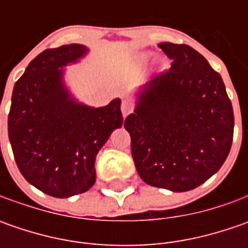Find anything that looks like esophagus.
<instances>
[{"mask_svg": "<svg viewBox=\"0 0 248 248\" xmlns=\"http://www.w3.org/2000/svg\"><path fill=\"white\" fill-rule=\"evenodd\" d=\"M134 111V105L128 102V100H123L121 103V113H123V117H127L128 114H131Z\"/></svg>", "mask_w": 248, "mask_h": 248, "instance_id": "obj_1", "label": "esophagus"}]
</instances>
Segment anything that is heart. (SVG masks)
I'll return each mask as SVG.
<instances>
[{
  "instance_id": "heart-1",
  "label": "heart",
  "mask_w": 248,
  "mask_h": 248,
  "mask_svg": "<svg viewBox=\"0 0 248 248\" xmlns=\"http://www.w3.org/2000/svg\"><path fill=\"white\" fill-rule=\"evenodd\" d=\"M148 59H149L148 55H143V56H142V61H148Z\"/></svg>"
}]
</instances>
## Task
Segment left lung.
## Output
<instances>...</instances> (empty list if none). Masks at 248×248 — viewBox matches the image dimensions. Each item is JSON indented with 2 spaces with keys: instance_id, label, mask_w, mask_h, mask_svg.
<instances>
[{
  "instance_id": "1",
  "label": "left lung",
  "mask_w": 248,
  "mask_h": 248,
  "mask_svg": "<svg viewBox=\"0 0 248 248\" xmlns=\"http://www.w3.org/2000/svg\"><path fill=\"white\" fill-rule=\"evenodd\" d=\"M158 46L172 61L138 95L124 127L139 176L150 186L192 190L222 167L233 140V109L219 73L185 44Z\"/></svg>"
}]
</instances>
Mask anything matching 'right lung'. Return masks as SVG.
I'll use <instances>...</instances> for the list:
<instances>
[{"mask_svg":"<svg viewBox=\"0 0 248 248\" xmlns=\"http://www.w3.org/2000/svg\"><path fill=\"white\" fill-rule=\"evenodd\" d=\"M80 44L45 49L16 81L8 135L19 171L46 195L66 199L95 184V158L123 125L121 100L91 108L73 98L63 69L87 53ZM1 103V102H0Z\"/></svg>","mask_w":248,"mask_h":248,"instance_id":"right-lung-1","label":"right lung"}]
</instances>
